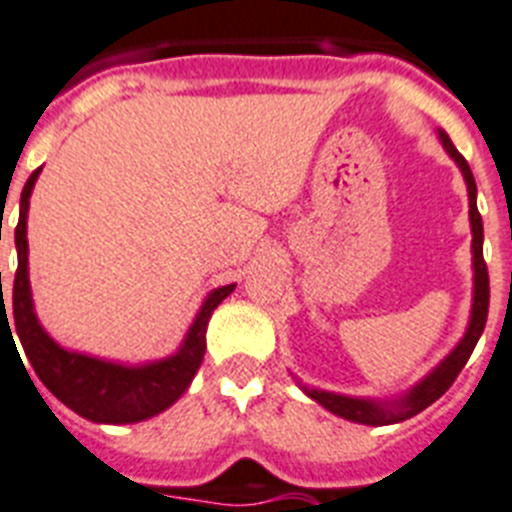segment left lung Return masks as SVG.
Wrapping results in <instances>:
<instances>
[{"instance_id":"8db88e82","label":"left lung","mask_w":512,"mask_h":512,"mask_svg":"<svg viewBox=\"0 0 512 512\" xmlns=\"http://www.w3.org/2000/svg\"><path fill=\"white\" fill-rule=\"evenodd\" d=\"M440 140L445 145V150L450 153V158H455V163L461 166L463 179L468 184V216H471V231H474V309H471V322H468V330L463 341L455 346L453 354L440 364V367L416 385L409 395H403L401 401L393 403H372V401H362V398H346V395H336V393H325V390H307L309 398H315L320 406H325L333 414L343 416V419H349V422H359V424H369V427H382V424H395L403 422V419H409V416L419 414L427 406L445 395V390L450 388L455 382V377L461 375V369L466 367L468 356L474 354V346L482 336L484 325H487V312H489V273H487V263H484V252H482V242H484V226H482V216H479V208H476V182L474 174L468 169L466 158L455 150V145L450 143V137L445 132H440Z\"/></svg>"}]
</instances>
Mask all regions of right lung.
Masks as SVG:
<instances>
[{
	"mask_svg": "<svg viewBox=\"0 0 512 512\" xmlns=\"http://www.w3.org/2000/svg\"><path fill=\"white\" fill-rule=\"evenodd\" d=\"M38 171L41 169L30 174L23 187L20 221H17L15 229L17 270L15 283H12V304H7V307L13 309L16 328L10 329L6 322L9 309H4V304L0 309V325L2 322L7 325L10 336L12 330H17V338L23 343L25 356H28L30 367L38 375V380L44 382L46 388L57 395L64 406H70L75 414L98 424L145 422L150 416L169 409L171 403L187 390V385H190L195 372L203 364L205 330H208L210 315L234 291V283L221 286L205 299L203 309L197 312V320L192 322L190 333H187L184 346L174 356L163 359V362L145 364V367H122V364L101 362V359H93V356L64 351L38 325L33 302H30L25 218H28V200L38 179Z\"/></svg>",
	"mask_w": 512,
	"mask_h": 512,
	"instance_id": "obj_1",
	"label": "right lung"
}]
</instances>
